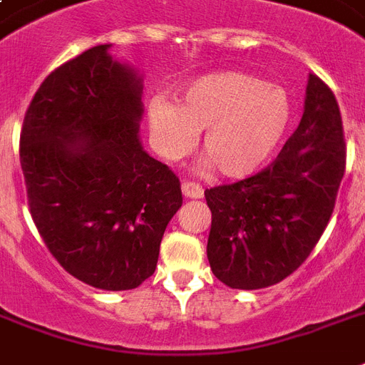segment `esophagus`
<instances>
[{
    "mask_svg": "<svg viewBox=\"0 0 365 365\" xmlns=\"http://www.w3.org/2000/svg\"><path fill=\"white\" fill-rule=\"evenodd\" d=\"M182 191H183V195L187 197V199H200V197L205 195V189H202V185H200V183L189 182V180H183Z\"/></svg>",
    "mask_w": 365,
    "mask_h": 365,
    "instance_id": "34e87169",
    "label": "esophagus"
}]
</instances>
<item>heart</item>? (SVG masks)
<instances>
[{"label":"heart","mask_w":365,"mask_h":365,"mask_svg":"<svg viewBox=\"0 0 365 365\" xmlns=\"http://www.w3.org/2000/svg\"><path fill=\"white\" fill-rule=\"evenodd\" d=\"M148 121L155 149L165 159L187 153L202 130V151L217 172L244 178L271 159L289 123L282 88L240 71H216L189 83L178 106L157 96Z\"/></svg>","instance_id":"1"}]
</instances>
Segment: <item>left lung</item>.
I'll use <instances>...</instances> for the list:
<instances>
[{
	"label": "left lung",
	"mask_w": 365,
	"mask_h": 365,
	"mask_svg": "<svg viewBox=\"0 0 365 365\" xmlns=\"http://www.w3.org/2000/svg\"><path fill=\"white\" fill-rule=\"evenodd\" d=\"M345 165L339 106L311 73L299 126L277 159L244 180L205 191L212 212L206 254L217 280L259 289L297 271L328 227Z\"/></svg>",
	"instance_id": "8db88e82"
}]
</instances>
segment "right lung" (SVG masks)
I'll list each match as a JSON object with an SVG mask.
<instances>
[{
	"label": "right lung",
	"instance_id": "obj_1",
	"mask_svg": "<svg viewBox=\"0 0 365 365\" xmlns=\"http://www.w3.org/2000/svg\"><path fill=\"white\" fill-rule=\"evenodd\" d=\"M98 45L51 71L20 132L31 220L77 280L138 288L155 272L165 229L182 206L180 178L138 140L142 81Z\"/></svg>",
	"mask_w": 365,
	"mask_h": 365
}]
</instances>
